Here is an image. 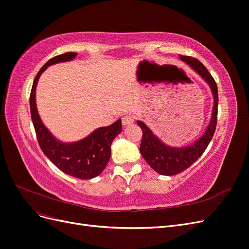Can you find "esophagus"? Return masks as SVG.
<instances>
[{
	"instance_id": "esophagus-1",
	"label": "esophagus",
	"mask_w": 249,
	"mask_h": 249,
	"mask_svg": "<svg viewBox=\"0 0 249 249\" xmlns=\"http://www.w3.org/2000/svg\"><path fill=\"white\" fill-rule=\"evenodd\" d=\"M134 117L133 116H130V115H125V116H124L123 117V124L124 125H130V124H132L133 123H134Z\"/></svg>"
}]
</instances>
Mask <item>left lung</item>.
Returning a JSON list of instances; mask_svg holds the SVG:
<instances>
[{
	"mask_svg": "<svg viewBox=\"0 0 249 249\" xmlns=\"http://www.w3.org/2000/svg\"><path fill=\"white\" fill-rule=\"evenodd\" d=\"M179 58L188 65L191 66L210 85L214 96V108L212 112V118H211V122L205 134L197 141H195L191 145L186 147H171L165 145L161 140L155 136L144 124L138 120L137 124L142 130L140 153L149 166L162 176H175L189 168L208 147L209 143L214 136L217 125L218 89L214 78L211 76L206 66L196 58L183 55H180Z\"/></svg>",
	"mask_w": 249,
	"mask_h": 249,
	"instance_id": "obj_1",
	"label": "left lung"
}]
</instances>
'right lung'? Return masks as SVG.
Wrapping results in <instances>:
<instances>
[{"mask_svg": "<svg viewBox=\"0 0 249 249\" xmlns=\"http://www.w3.org/2000/svg\"><path fill=\"white\" fill-rule=\"evenodd\" d=\"M77 56V53L67 52L62 55L53 57L44 64L34 79L31 94H30V110L36 137L43 154L60 170L69 176L80 179L93 178L101 175L106 167L111 157V144L117 135L122 132V119L111 125L99 127L85 139L73 143L58 141L43 125L36 108L35 91L40 74L48 66L71 61Z\"/></svg>", "mask_w": 249, "mask_h": 249, "instance_id": "1", "label": "right lung"}]
</instances>
